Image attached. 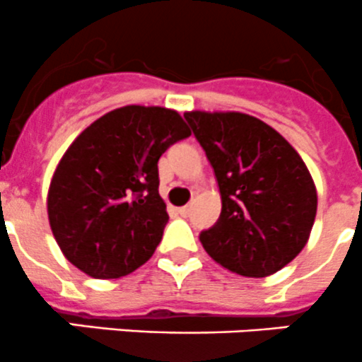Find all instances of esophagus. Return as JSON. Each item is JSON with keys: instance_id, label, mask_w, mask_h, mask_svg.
Segmentation results:
<instances>
[{"instance_id": "1", "label": "esophagus", "mask_w": 362, "mask_h": 362, "mask_svg": "<svg viewBox=\"0 0 362 362\" xmlns=\"http://www.w3.org/2000/svg\"><path fill=\"white\" fill-rule=\"evenodd\" d=\"M177 213H180L181 216H188V214H189V206L180 207V209H177Z\"/></svg>"}]
</instances>
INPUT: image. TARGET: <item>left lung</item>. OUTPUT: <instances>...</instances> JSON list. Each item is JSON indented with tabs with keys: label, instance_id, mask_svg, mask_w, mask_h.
I'll return each instance as SVG.
<instances>
[{
	"label": "left lung",
	"instance_id": "obj_1",
	"mask_svg": "<svg viewBox=\"0 0 362 362\" xmlns=\"http://www.w3.org/2000/svg\"><path fill=\"white\" fill-rule=\"evenodd\" d=\"M221 195L216 223L200 232L207 255L241 276L274 274L299 255L317 214V189L299 153L243 112L185 114Z\"/></svg>",
	"mask_w": 362,
	"mask_h": 362
}]
</instances>
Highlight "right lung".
<instances>
[{
	"label": "right lung",
	"mask_w": 362,
	"mask_h": 362,
	"mask_svg": "<svg viewBox=\"0 0 362 362\" xmlns=\"http://www.w3.org/2000/svg\"><path fill=\"white\" fill-rule=\"evenodd\" d=\"M189 135L176 110L127 105L71 142L49 186L47 213L56 243L77 269L114 280L151 259L169 221L158 160Z\"/></svg>",
	"instance_id": "add662e5"
}]
</instances>
